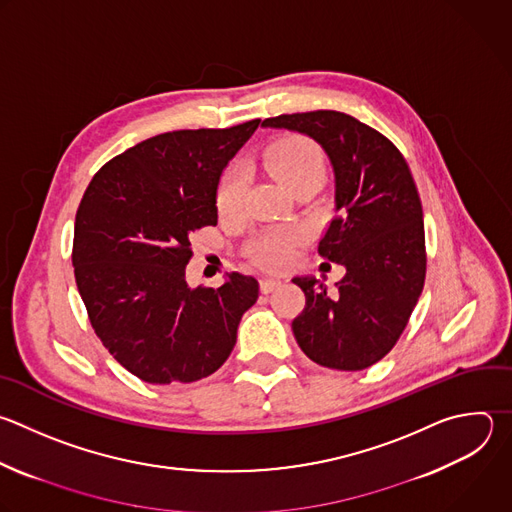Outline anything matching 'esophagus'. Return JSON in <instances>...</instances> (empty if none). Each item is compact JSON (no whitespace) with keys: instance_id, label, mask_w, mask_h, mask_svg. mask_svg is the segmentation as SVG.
I'll return each instance as SVG.
<instances>
[{"instance_id":"1","label":"esophagus","mask_w":512,"mask_h":512,"mask_svg":"<svg viewBox=\"0 0 512 512\" xmlns=\"http://www.w3.org/2000/svg\"><path fill=\"white\" fill-rule=\"evenodd\" d=\"M281 285V281L279 279H273V277H263L261 281H259V289H261V293H271V291H275L277 287Z\"/></svg>"}]
</instances>
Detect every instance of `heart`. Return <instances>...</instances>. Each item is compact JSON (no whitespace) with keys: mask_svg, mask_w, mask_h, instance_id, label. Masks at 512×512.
I'll return each instance as SVG.
<instances>
[{"mask_svg":"<svg viewBox=\"0 0 512 512\" xmlns=\"http://www.w3.org/2000/svg\"><path fill=\"white\" fill-rule=\"evenodd\" d=\"M263 164L269 170V175L289 191L303 185H319L325 173L321 148L311 138L301 134H289L269 144L263 152ZM245 187V173L239 166H231L223 175L215 195V207L221 217H235L241 211ZM301 239L303 235L299 229H271L257 235L249 243L247 253L253 263L277 271L291 263Z\"/></svg>","mask_w":512,"mask_h":512,"instance_id":"1","label":"heart"}]
</instances>
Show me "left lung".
Returning <instances> with one entry per match:
<instances>
[{"label":"left lung","instance_id":"left-lung-1","mask_svg":"<svg viewBox=\"0 0 512 512\" xmlns=\"http://www.w3.org/2000/svg\"><path fill=\"white\" fill-rule=\"evenodd\" d=\"M263 126L311 136L335 173V217L317 251L346 275L333 291L313 277L293 279L305 293L293 335L323 368L366 370L396 346L426 279L422 203L408 162L382 132L344 112L279 114Z\"/></svg>","mask_w":512,"mask_h":512}]
</instances>
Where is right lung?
I'll list each match as a JSON object with an SVG mask.
<instances>
[{"mask_svg":"<svg viewBox=\"0 0 512 512\" xmlns=\"http://www.w3.org/2000/svg\"><path fill=\"white\" fill-rule=\"evenodd\" d=\"M173 130L108 160L76 211L72 265L88 319L112 358L148 384H191L231 356L255 277L191 289V239L217 225L229 160L259 126Z\"/></svg>","mask_w":512,"mask_h":512,"instance_id":"obj_1","label":"right lung"}]
</instances>
